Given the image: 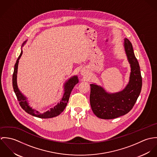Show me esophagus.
<instances>
[{"instance_id": "1", "label": "esophagus", "mask_w": 157, "mask_h": 157, "mask_svg": "<svg viewBox=\"0 0 157 157\" xmlns=\"http://www.w3.org/2000/svg\"><path fill=\"white\" fill-rule=\"evenodd\" d=\"M81 74H82V75H86L87 74V71H86V69H82V71H81Z\"/></svg>"}]
</instances>
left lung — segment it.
Wrapping results in <instances>:
<instances>
[{
	"mask_svg": "<svg viewBox=\"0 0 157 157\" xmlns=\"http://www.w3.org/2000/svg\"><path fill=\"white\" fill-rule=\"evenodd\" d=\"M124 47L131 66L129 82L124 90L108 93L100 86L90 84V104L94 114L102 119H113L129 112L141 92L142 78L138 62L135 56L132 45L126 38Z\"/></svg>",
	"mask_w": 157,
	"mask_h": 157,
	"instance_id": "8db88e82",
	"label": "left lung"
}]
</instances>
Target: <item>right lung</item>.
Returning a JSON list of instances; mask_svg holds the SVG:
<instances>
[{"label": "right lung", "instance_id": "obj_1", "mask_svg": "<svg viewBox=\"0 0 157 157\" xmlns=\"http://www.w3.org/2000/svg\"><path fill=\"white\" fill-rule=\"evenodd\" d=\"M26 41H25L23 44L22 46L26 43ZM23 51L22 50L20 56H19L16 63L14 65V72L13 74V87L14 89V91L16 94V95L17 97V98L18 101H19V104L22 107L23 109L28 113L41 118H52L54 117H56L59 115H60L62 112H63L66 108L67 105V102L69 101V98L70 97L71 92L72 91V89L74 88V86L78 83V79L77 76H73L69 78V80L66 82V83L64 85V94L63 96L60 101L56 106H54L52 108H50L49 110L48 111L44 112L43 113L33 109L28 105V103L26 100V98L21 93V92L19 90L18 86H17V68H18V63H19V60L21 58V57L22 55Z\"/></svg>", "mask_w": 157, "mask_h": 157}]
</instances>
